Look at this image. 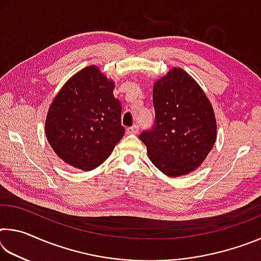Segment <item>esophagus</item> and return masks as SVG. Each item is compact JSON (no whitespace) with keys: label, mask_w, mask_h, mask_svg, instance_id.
Here are the masks:
<instances>
[{"label":"esophagus","mask_w":261,"mask_h":261,"mask_svg":"<svg viewBox=\"0 0 261 261\" xmlns=\"http://www.w3.org/2000/svg\"><path fill=\"white\" fill-rule=\"evenodd\" d=\"M139 132V125H134L131 127H127L126 134L127 135H137Z\"/></svg>","instance_id":"obj_1"}]
</instances>
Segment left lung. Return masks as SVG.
<instances>
[{"instance_id": "obj_1", "label": "left lung", "mask_w": 261, "mask_h": 261, "mask_svg": "<svg viewBox=\"0 0 261 261\" xmlns=\"http://www.w3.org/2000/svg\"><path fill=\"white\" fill-rule=\"evenodd\" d=\"M155 124L140 134L149 160L170 177L188 175L201 166L216 140V120L205 92L180 68L154 83Z\"/></svg>"}]
</instances>
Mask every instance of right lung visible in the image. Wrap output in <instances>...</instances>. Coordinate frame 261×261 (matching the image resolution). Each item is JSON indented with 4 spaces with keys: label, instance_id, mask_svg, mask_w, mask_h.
<instances>
[{
    "label": "right lung",
    "instance_id": "1",
    "mask_svg": "<svg viewBox=\"0 0 261 261\" xmlns=\"http://www.w3.org/2000/svg\"><path fill=\"white\" fill-rule=\"evenodd\" d=\"M115 83L96 65L69 79L48 109L45 131L56 155L77 169L90 171L107 160L124 136L122 105Z\"/></svg>",
    "mask_w": 261,
    "mask_h": 261
}]
</instances>
